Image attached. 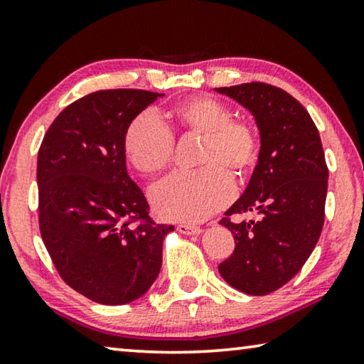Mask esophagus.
Listing matches in <instances>:
<instances>
[{
    "label": "esophagus",
    "mask_w": 364,
    "mask_h": 364,
    "mask_svg": "<svg viewBox=\"0 0 364 364\" xmlns=\"http://www.w3.org/2000/svg\"><path fill=\"white\" fill-rule=\"evenodd\" d=\"M176 231L181 234H188V236H193V234H200L202 228L199 226H193V225H186V223H180L176 226Z\"/></svg>",
    "instance_id": "34e87169"
}]
</instances>
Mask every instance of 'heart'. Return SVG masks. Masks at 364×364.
Wrapping results in <instances>:
<instances>
[{
  "label": "heart",
  "instance_id": "heart-1",
  "mask_svg": "<svg viewBox=\"0 0 364 364\" xmlns=\"http://www.w3.org/2000/svg\"><path fill=\"white\" fill-rule=\"evenodd\" d=\"M170 120L183 134L202 138L197 173H178L151 191L160 217L171 221H202L230 204L234 181L242 183L260 156L257 128L232 119V110L210 96H194L168 110ZM125 154L143 175H157L173 159L171 133L152 114H141L125 133Z\"/></svg>",
  "mask_w": 364,
  "mask_h": 364
}]
</instances>
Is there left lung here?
<instances>
[{"instance_id":"left-lung-1","label":"left lung","mask_w":364,"mask_h":364,"mask_svg":"<svg viewBox=\"0 0 364 364\" xmlns=\"http://www.w3.org/2000/svg\"><path fill=\"white\" fill-rule=\"evenodd\" d=\"M215 91L247 109L260 132L247 188L220 221L236 247L218 271L237 291L267 295L299 273L321 236L329 178L321 138L306 109L278 86L252 82ZM236 213L257 218L232 222Z\"/></svg>"}]
</instances>
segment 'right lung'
<instances>
[{
	"label": "right lung",
	"mask_w": 364,
	"mask_h": 364,
	"mask_svg": "<svg viewBox=\"0 0 364 364\" xmlns=\"http://www.w3.org/2000/svg\"><path fill=\"white\" fill-rule=\"evenodd\" d=\"M164 95L102 90L72 102L43 138L36 165L43 242L73 291L102 305L144 295L162 267L173 226L149 217L127 171L125 133ZM138 220L136 225H133Z\"/></svg>",
	"instance_id": "obj_1"
}]
</instances>
